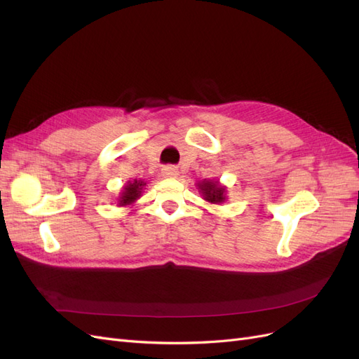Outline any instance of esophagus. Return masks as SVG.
<instances>
[{
  "label": "esophagus",
  "mask_w": 359,
  "mask_h": 359,
  "mask_svg": "<svg viewBox=\"0 0 359 359\" xmlns=\"http://www.w3.org/2000/svg\"><path fill=\"white\" fill-rule=\"evenodd\" d=\"M161 175L165 178H177L178 169L175 166H165L161 169Z\"/></svg>",
  "instance_id": "34e87169"
}]
</instances>
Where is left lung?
Returning a JSON list of instances; mask_svg holds the SVG:
<instances>
[{
	"mask_svg": "<svg viewBox=\"0 0 359 359\" xmlns=\"http://www.w3.org/2000/svg\"><path fill=\"white\" fill-rule=\"evenodd\" d=\"M198 187L202 191V196L206 202L222 203L226 201V187L220 186L219 181L203 180L202 182H198Z\"/></svg>",
	"mask_w": 359,
	"mask_h": 359,
	"instance_id": "obj_1",
	"label": "left lung"
}]
</instances>
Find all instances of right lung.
<instances>
[{"mask_svg": "<svg viewBox=\"0 0 359 359\" xmlns=\"http://www.w3.org/2000/svg\"><path fill=\"white\" fill-rule=\"evenodd\" d=\"M145 186H147V182H144L142 180H135L133 182H128L124 187L121 196H119V199H118V205L126 206V205L133 203L136 199L140 198V194H142V190Z\"/></svg>", "mask_w": 359, "mask_h": 359, "instance_id": "add662e5", "label": "right lung"}]
</instances>
